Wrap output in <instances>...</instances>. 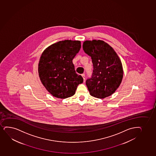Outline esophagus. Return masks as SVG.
Masks as SVG:
<instances>
[{
    "mask_svg": "<svg viewBox=\"0 0 156 156\" xmlns=\"http://www.w3.org/2000/svg\"><path fill=\"white\" fill-rule=\"evenodd\" d=\"M82 76L83 78L84 81H85V76L84 74H82Z\"/></svg>",
    "mask_w": 156,
    "mask_h": 156,
    "instance_id": "obj_1",
    "label": "esophagus"
}]
</instances>
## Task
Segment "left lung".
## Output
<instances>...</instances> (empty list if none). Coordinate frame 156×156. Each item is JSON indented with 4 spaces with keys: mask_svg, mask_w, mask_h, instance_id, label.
I'll use <instances>...</instances> for the list:
<instances>
[{
    "mask_svg": "<svg viewBox=\"0 0 156 156\" xmlns=\"http://www.w3.org/2000/svg\"><path fill=\"white\" fill-rule=\"evenodd\" d=\"M84 52L91 57L93 71L86 85L92 96L104 98L115 93L122 82V63L115 50L100 40L83 43Z\"/></svg>",
    "mask_w": 156,
    "mask_h": 156,
    "instance_id": "left-lung-1",
    "label": "left lung"
}]
</instances>
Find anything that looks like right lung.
<instances>
[{"label": "right lung", "mask_w": 156, "mask_h": 156, "mask_svg": "<svg viewBox=\"0 0 156 156\" xmlns=\"http://www.w3.org/2000/svg\"><path fill=\"white\" fill-rule=\"evenodd\" d=\"M81 41L65 40L46 49L38 64L42 84L53 96L65 99L74 95L83 79L77 74L72 60L81 48Z\"/></svg>", "instance_id": "1"}]
</instances>
